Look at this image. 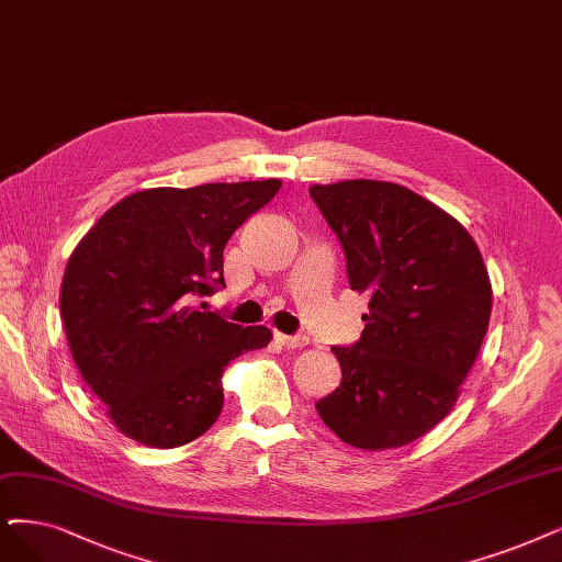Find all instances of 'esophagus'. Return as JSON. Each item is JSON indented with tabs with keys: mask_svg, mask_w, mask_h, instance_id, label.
Instances as JSON below:
<instances>
[{
	"mask_svg": "<svg viewBox=\"0 0 562 562\" xmlns=\"http://www.w3.org/2000/svg\"><path fill=\"white\" fill-rule=\"evenodd\" d=\"M277 341L281 344V346H285V348H302V346H306L308 344V339L306 336H288V334H277Z\"/></svg>",
	"mask_w": 562,
	"mask_h": 562,
	"instance_id": "34e87169",
	"label": "esophagus"
}]
</instances>
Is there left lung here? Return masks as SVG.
<instances>
[{
	"label": "left lung",
	"mask_w": 562,
	"mask_h": 562,
	"mask_svg": "<svg viewBox=\"0 0 562 562\" xmlns=\"http://www.w3.org/2000/svg\"><path fill=\"white\" fill-rule=\"evenodd\" d=\"M308 193L344 246L350 288L369 293L359 341L331 348L341 385L316 411L357 450L408 445L452 411L482 348V254L454 216L406 187L348 179Z\"/></svg>",
	"instance_id": "8db88e82"
}]
</instances>
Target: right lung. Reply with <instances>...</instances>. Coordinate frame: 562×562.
Wrapping results in <instances>:
<instances>
[{
    "label": "right lung",
    "instance_id": "right-lung-1",
    "mask_svg": "<svg viewBox=\"0 0 562 562\" xmlns=\"http://www.w3.org/2000/svg\"><path fill=\"white\" fill-rule=\"evenodd\" d=\"M279 189L262 179L138 191L76 246L59 293L66 341L124 436L159 450L203 436L223 408V369L272 341L193 297L226 288L223 249Z\"/></svg>",
    "mask_w": 562,
    "mask_h": 562
}]
</instances>
